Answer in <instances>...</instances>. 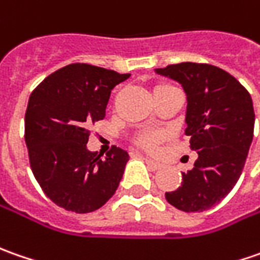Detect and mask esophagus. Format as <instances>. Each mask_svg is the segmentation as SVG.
<instances>
[{
    "label": "esophagus",
    "instance_id": "1",
    "mask_svg": "<svg viewBox=\"0 0 260 260\" xmlns=\"http://www.w3.org/2000/svg\"><path fill=\"white\" fill-rule=\"evenodd\" d=\"M144 159H145V162H147L148 167H149L151 170H159V168H161V164L157 162V161H154V159H151V158L148 157H145Z\"/></svg>",
    "mask_w": 260,
    "mask_h": 260
}]
</instances>
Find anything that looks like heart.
I'll return each instance as SVG.
<instances>
[{"instance_id": "heart-1", "label": "heart", "mask_w": 260, "mask_h": 260, "mask_svg": "<svg viewBox=\"0 0 260 260\" xmlns=\"http://www.w3.org/2000/svg\"><path fill=\"white\" fill-rule=\"evenodd\" d=\"M159 86H168V85H159ZM158 86V87H159ZM166 137V134L164 132H161V131H147V132H144L142 135H141V138H139V144L142 145V147L148 149V151H155L158 147V144H159V141Z\"/></svg>"}]
</instances>
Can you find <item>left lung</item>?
<instances>
[{
  "mask_svg": "<svg viewBox=\"0 0 260 260\" xmlns=\"http://www.w3.org/2000/svg\"><path fill=\"white\" fill-rule=\"evenodd\" d=\"M183 85L187 93L190 148L199 158L181 173V185L166 192L167 202L183 211H203L221 202L236 185L253 139L255 111L250 93L226 70L184 61L157 69Z\"/></svg>",
  "mask_w": 260,
  "mask_h": 260,
  "instance_id": "obj_1",
  "label": "left lung"
}]
</instances>
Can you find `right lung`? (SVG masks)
I'll return each mask as SVG.
<instances>
[{
    "mask_svg": "<svg viewBox=\"0 0 260 260\" xmlns=\"http://www.w3.org/2000/svg\"><path fill=\"white\" fill-rule=\"evenodd\" d=\"M131 75L72 63L46 77L30 94L24 138L41 190L75 213L101 209L121 181L128 152L113 145L106 157L87 151L92 125L105 118L112 89Z\"/></svg>",
    "mask_w": 260,
    "mask_h": 260,
    "instance_id": "add662e5",
    "label": "right lung"
}]
</instances>
